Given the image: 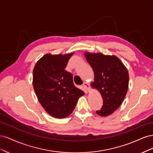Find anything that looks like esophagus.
I'll return each instance as SVG.
<instances>
[{
	"instance_id": "1",
	"label": "esophagus",
	"mask_w": 153,
	"mask_h": 153,
	"mask_svg": "<svg viewBox=\"0 0 153 153\" xmlns=\"http://www.w3.org/2000/svg\"><path fill=\"white\" fill-rule=\"evenodd\" d=\"M83 86H84V87L85 88V89H87V91L88 92H89V91H90L91 88H90L89 83H87V82H84V84H83Z\"/></svg>"
}]
</instances>
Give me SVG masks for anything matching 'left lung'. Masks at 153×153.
<instances>
[{
	"label": "left lung",
	"mask_w": 153,
	"mask_h": 153,
	"mask_svg": "<svg viewBox=\"0 0 153 153\" xmlns=\"http://www.w3.org/2000/svg\"><path fill=\"white\" fill-rule=\"evenodd\" d=\"M85 57L93 69L94 82L92 87L98 89L103 104L96 113L108 116L116 110L127 93L129 75L120 59L114 55L85 53Z\"/></svg>",
	"instance_id": "8db88e82"
}]
</instances>
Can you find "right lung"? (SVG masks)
I'll list each match as a JSON object with an SVG mask.
<instances>
[{
  "mask_svg": "<svg viewBox=\"0 0 153 153\" xmlns=\"http://www.w3.org/2000/svg\"><path fill=\"white\" fill-rule=\"evenodd\" d=\"M73 54H46L36 64L33 87L44 109L52 117H68L75 109L78 98L84 94L73 84V75L65 70Z\"/></svg>",
  "mask_w": 153,
  "mask_h": 153,
  "instance_id": "obj_1",
  "label": "right lung"
}]
</instances>
